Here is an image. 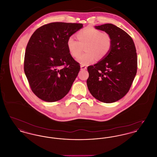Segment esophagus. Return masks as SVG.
<instances>
[{"label": "esophagus", "instance_id": "1", "mask_svg": "<svg viewBox=\"0 0 157 157\" xmlns=\"http://www.w3.org/2000/svg\"><path fill=\"white\" fill-rule=\"evenodd\" d=\"M86 68H87V67L84 66V65H81V70H85V69H86Z\"/></svg>", "mask_w": 157, "mask_h": 157}]
</instances>
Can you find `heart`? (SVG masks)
<instances>
[{
    "instance_id": "b5f03b06",
    "label": "heart",
    "mask_w": 157,
    "mask_h": 157,
    "mask_svg": "<svg viewBox=\"0 0 157 157\" xmlns=\"http://www.w3.org/2000/svg\"><path fill=\"white\" fill-rule=\"evenodd\" d=\"M78 40L72 36L67 40V47L71 55L76 58L82 52L83 47L86 52L77 61L82 65L92 63L98 57L102 59L109 53L112 45V37L106 32H101L92 27H86L76 33Z\"/></svg>"
}]
</instances>
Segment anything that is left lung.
<instances>
[{
  "mask_svg": "<svg viewBox=\"0 0 157 157\" xmlns=\"http://www.w3.org/2000/svg\"><path fill=\"white\" fill-rule=\"evenodd\" d=\"M112 37L111 49L97 63L88 67L86 83L91 95L104 103L115 102L124 97L131 88L137 70L134 42L126 32L106 23L95 26Z\"/></svg>",
  "mask_w": 157,
  "mask_h": 157,
  "instance_id": "8db88e82",
  "label": "left lung"
}]
</instances>
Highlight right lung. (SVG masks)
<instances>
[{
  "label": "right lung",
  "instance_id": "obj_1",
  "mask_svg": "<svg viewBox=\"0 0 157 157\" xmlns=\"http://www.w3.org/2000/svg\"><path fill=\"white\" fill-rule=\"evenodd\" d=\"M82 23L53 22L35 31L26 48L24 71L40 99L58 101L67 95L80 70L68 51L67 40Z\"/></svg>",
  "mask_w": 157,
  "mask_h": 157
}]
</instances>
